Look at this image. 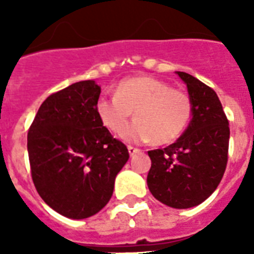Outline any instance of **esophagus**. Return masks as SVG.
<instances>
[{
	"label": "esophagus",
	"mask_w": 254,
	"mask_h": 254,
	"mask_svg": "<svg viewBox=\"0 0 254 254\" xmlns=\"http://www.w3.org/2000/svg\"><path fill=\"white\" fill-rule=\"evenodd\" d=\"M127 151H129V154H130V155H134L135 153H138L139 149H137V147L130 146V145H129V146H127Z\"/></svg>",
	"instance_id": "obj_1"
}]
</instances>
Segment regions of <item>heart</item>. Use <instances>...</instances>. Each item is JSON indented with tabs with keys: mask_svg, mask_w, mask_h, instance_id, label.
<instances>
[{
	"mask_svg": "<svg viewBox=\"0 0 254 254\" xmlns=\"http://www.w3.org/2000/svg\"><path fill=\"white\" fill-rule=\"evenodd\" d=\"M137 119L125 129L132 111ZM96 113L108 130L134 142L150 141L157 145L173 142L185 131L192 116V101L183 91L150 76L120 81L115 96L97 100Z\"/></svg>",
	"mask_w": 254,
	"mask_h": 254,
	"instance_id": "obj_1",
	"label": "heart"
}]
</instances>
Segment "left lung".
I'll return each instance as SVG.
<instances>
[{
  "label": "left lung",
  "mask_w": 254,
  "mask_h": 254,
  "mask_svg": "<svg viewBox=\"0 0 254 254\" xmlns=\"http://www.w3.org/2000/svg\"><path fill=\"white\" fill-rule=\"evenodd\" d=\"M177 73L187 85L192 119L175 142L147 151V187L157 200L182 209L203 203L220 183L228 161L229 125L212 88L190 73Z\"/></svg>",
  "instance_id": "obj_1"
}]
</instances>
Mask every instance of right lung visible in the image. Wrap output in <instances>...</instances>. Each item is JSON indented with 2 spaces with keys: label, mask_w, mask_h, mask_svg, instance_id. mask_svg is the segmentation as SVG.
<instances>
[{
  "label": "right lung",
  "mask_w": 254,
  "mask_h": 254,
  "mask_svg": "<svg viewBox=\"0 0 254 254\" xmlns=\"http://www.w3.org/2000/svg\"><path fill=\"white\" fill-rule=\"evenodd\" d=\"M100 92L84 80L50 95L27 133L34 186L46 204L69 219L103 209L129 159L127 146L97 117Z\"/></svg>",
  "instance_id": "1"
}]
</instances>
